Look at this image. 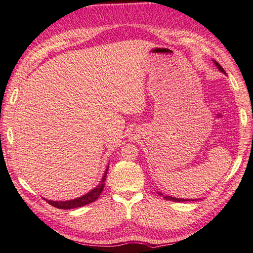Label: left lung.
Here are the masks:
<instances>
[{"instance_id": "1", "label": "left lung", "mask_w": 253, "mask_h": 253, "mask_svg": "<svg viewBox=\"0 0 253 253\" xmlns=\"http://www.w3.org/2000/svg\"><path fill=\"white\" fill-rule=\"evenodd\" d=\"M214 64L216 65V68H218L221 72H223L224 73V70H223V68L222 66H221L218 62H215L214 61ZM159 193V196H163V198L165 199H167V200H170V201H173V202H183V201H194V200H192V199H179V198H174V197H170V196H165V194L163 193H161V192H158Z\"/></svg>"}]
</instances>
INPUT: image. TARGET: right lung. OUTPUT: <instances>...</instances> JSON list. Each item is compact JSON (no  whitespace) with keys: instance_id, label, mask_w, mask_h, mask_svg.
I'll return each instance as SVG.
<instances>
[{"instance_id":"1","label":"right lung","mask_w":253,"mask_h":253,"mask_svg":"<svg viewBox=\"0 0 253 253\" xmlns=\"http://www.w3.org/2000/svg\"><path fill=\"white\" fill-rule=\"evenodd\" d=\"M108 171H109V167L106 168L105 170V173L103 174V178L100 181V184L96 185V187L90 191L86 194H84V196L77 198V199H73V200H69V201H52V200H46L48 205H51L53 207L57 208V209H64V210H68V209H74V208H80V207H83V206H86L88 203H92L94 202L97 198L100 197L101 192L103 191V188H104V184H105V179H106V174H108Z\"/></svg>"}]
</instances>
